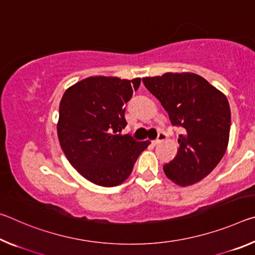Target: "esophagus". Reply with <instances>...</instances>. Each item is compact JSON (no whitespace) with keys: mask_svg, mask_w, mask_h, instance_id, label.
<instances>
[{"mask_svg":"<svg viewBox=\"0 0 255 255\" xmlns=\"http://www.w3.org/2000/svg\"><path fill=\"white\" fill-rule=\"evenodd\" d=\"M166 137H167V135H166L165 132H164V131H159L158 135H157V138L154 140V144H155V145L159 144V143H161V141H163L164 139H165Z\"/></svg>","mask_w":255,"mask_h":255,"instance_id":"obj_1","label":"esophagus"}]
</instances>
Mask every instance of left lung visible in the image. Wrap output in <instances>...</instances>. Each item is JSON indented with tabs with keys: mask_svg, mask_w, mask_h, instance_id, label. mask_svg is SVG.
Segmentation results:
<instances>
[{
	"mask_svg": "<svg viewBox=\"0 0 255 255\" xmlns=\"http://www.w3.org/2000/svg\"><path fill=\"white\" fill-rule=\"evenodd\" d=\"M143 83L162 103L171 124L183 129L178 154L163 166L164 173L181 187L199 182L226 152L231 129L227 98L193 73L144 77Z\"/></svg>",
	"mask_w": 255,
	"mask_h": 255,
	"instance_id": "obj_1",
	"label": "left lung"
}]
</instances>
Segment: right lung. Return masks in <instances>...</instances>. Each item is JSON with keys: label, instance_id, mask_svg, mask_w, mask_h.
Returning a JSON list of instances; mask_svg holds the SVG:
<instances>
[{"label": "right lung", "instance_id": "1", "mask_svg": "<svg viewBox=\"0 0 255 255\" xmlns=\"http://www.w3.org/2000/svg\"><path fill=\"white\" fill-rule=\"evenodd\" d=\"M139 84L140 79L91 76L64 93L57 125L60 147L72 166L94 184L123 183L149 145L122 133L126 105Z\"/></svg>", "mask_w": 255, "mask_h": 255}]
</instances>
